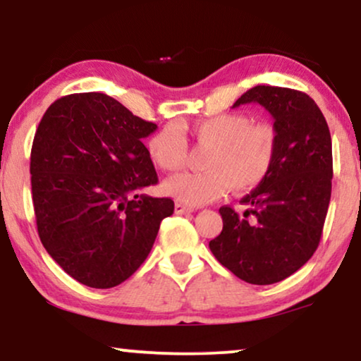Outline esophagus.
Returning a JSON list of instances; mask_svg holds the SVG:
<instances>
[{
  "label": "esophagus",
  "mask_w": 361,
  "mask_h": 361,
  "mask_svg": "<svg viewBox=\"0 0 361 361\" xmlns=\"http://www.w3.org/2000/svg\"><path fill=\"white\" fill-rule=\"evenodd\" d=\"M174 212H176L177 215H182V214H192V212H194V209H192V207H187V205L179 204V202H177V204L174 205Z\"/></svg>",
  "instance_id": "obj_1"
}]
</instances>
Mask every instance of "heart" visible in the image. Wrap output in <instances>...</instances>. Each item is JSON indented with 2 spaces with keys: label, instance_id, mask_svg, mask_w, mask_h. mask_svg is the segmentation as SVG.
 Listing matches in <instances>:
<instances>
[{
  "label": "heart",
  "instance_id": "obj_1",
  "mask_svg": "<svg viewBox=\"0 0 361 361\" xmlns=\"http://www.w3.org/2000/svg\"><path fill=\"white\" fill-rule=\"evenodd\" d=\"M197 142L210 147L202 174L172 176L162 190L187 205H202L216 200L231 189L250 192L263 184L274 166L278 133L271 123L253 120L245 113H224L190 125ZM147 154L162 171H177L184 166L187 146L176 123H167L147 141Z\"/></svg>",
  "mask_w": 361,
  "mask_h": 361
}]
</instances>
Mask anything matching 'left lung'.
I'll list each match as a JSON object with an SVG mask.
<instances>
[{
  "mask_svg": "<svg viewBox=\"0 0 361 361\" xmlns=\"http://www.w3.org/2000/svg\"><path fill=\"white\" fill-rule=\"evenodd\" d=\"M245 103L274 118L278 152L266 180L240 200L248 207L243 215L221 207L224 230L209 246L236 278L266 286L289 278L317 250L332 192V140L307 93L258 85L233 108Z\"/></svg>",
  "mask_w": 361,
  "mask_h": 361,
  "instance_id": "obj_1",
  "label": "left lung"
}]
</instances>
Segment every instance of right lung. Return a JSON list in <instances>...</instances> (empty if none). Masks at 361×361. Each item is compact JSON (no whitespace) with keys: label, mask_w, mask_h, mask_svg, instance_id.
Here are the masks:
<instances>
[{"label":"right lung","mask_w":361,"mask_h":361,"mask_svg":"<svg viewBox=\"0 0 361 361\" xmlns=\"http://www.w3.org/2000/svg\"><path fill=\"white\" fill-rule=\"evenodd\" d=\"M105 93H72L44 113L31 149L32 204L44 248L88 288L126 281L149 255L167 197L142 140L156 131Z\"/></svg>","instance_id":"obj_1"}]
</instances>
